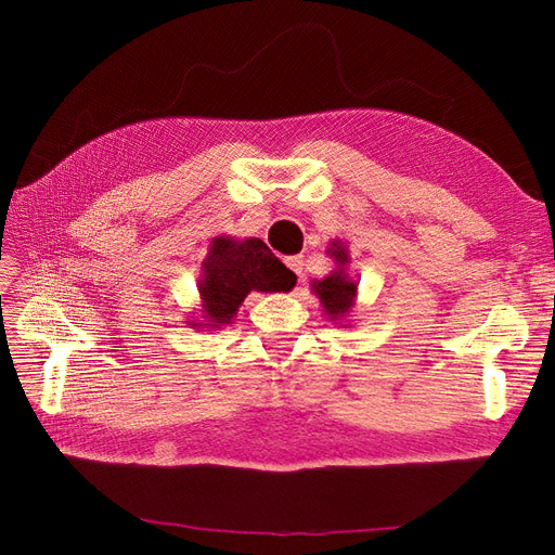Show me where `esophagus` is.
<instances>
[{
  "label": "esophagus",
  "instance_id": "obj_1",
  "mask_svg": "<svg viewBox=\"0 0 555 555\" xmlns=\"http://www.w3.org/2000/svg\"><path fill=\"white\" fill-rule=\"evenodd\" d=\"M284 263H287L298 278H304V259H300V257H287V259H284Z\"/></svg>",
  "mask_w": 555,
  "mask_h": 555
}]
</instances>
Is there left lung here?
Returning a JSON list of instances; mask_svg holds the SVG:
<instances>
[{
    "mask_svg": "<svg viewBox=\"0 0 555 555\" xmlns=\"http://www.w3.org/2000/svg\"><path fill=\"white\" fill-rule=\"evenodd\" d=\"M326 255L333 259L335 268L324 280H312V294L319 298L324 308V314L331 322H347L351 317V308L357 306V292L359 284L349 275V251L343 241H331L326 247ZM347 326V324H343Z\"/></svg>",
    "mask_w": 555,
    "mask_h": 555,
    "instance_id": "8db88e82",
    "label": "left lung"
}]
</instances>
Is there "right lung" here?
<instances>
[{
    "mask_svg": "<svg viewBox=\"0 0 555 555\" xmlns=\"http://www.w3.org/2000/svg\"><path fill=\"white\" fill-rule=\"evenodd\" d=\"M296 275L259 238H212L201 263L198 314H192V328H222L231 324L249 292H289Z\"/></svg>",
    "mask_w": 555,
    "mask_h": 555,
    "instance_id": "add662e5",
    "label": "right lung"
}]
</instances>
